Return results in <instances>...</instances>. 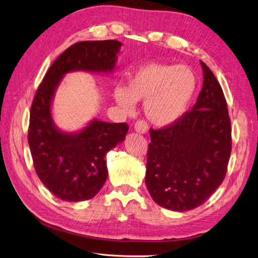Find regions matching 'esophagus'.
<instances>
[{
  "instance_id": "esophagus-1",
  "label": "esophagus",
  "mask_w": 258,
  "mask_h": 258,
  "mask_svg": "<svg viewBox=\"0 0 258 258\" xmlns=\"http://www.w3.org/2000/svg\"><path fill=\"white\" fill-rule=\"evenodd\" d=\"M134 128H135L137 133L145 134V133H147V131H148V125L145 121H137L135 123Z\"/></svg>"
}]
</instances>
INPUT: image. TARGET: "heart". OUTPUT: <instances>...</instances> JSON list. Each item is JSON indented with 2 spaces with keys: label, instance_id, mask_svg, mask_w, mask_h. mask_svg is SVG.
Segmentation results:
<instances>
[{
  "label": "heart",
  "instance_id": "heart-1",
  "mask_svg": "<svg viewBox=\"0 0 258 258\" xmlns=\"http://www.w3.org/2000/svg\"><path fill=\"white\" fill-rule=\"evenodd\" d=\"M197 88L193 71L185 65L146 63L127 76L126 87L115 86L113 98L125 111L144 101V112L156 126L175 124L186 113Z\"/></svg>",
  "mask_w": 258,
  "mask_h": 258
}]
</instances>
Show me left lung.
<instances>
[{"instance_id":"1","label":"left lung","mask_w":258,"mask_h":258,"mask_svg":"<svg viewBox=\"0 0 258 258\" xmlns=\"http://www.w3.org/2000/svg\"><path fill=\"white\" fill-rule=\"evenodd\" d=\"M203 88L192 111L149 130L145 182L153 200L173 211L201 206L221 185L231 155V123L220 84L201 61Z\"/></svg>"}]
</instances>
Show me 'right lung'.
<instances>
[{
  "instance_id": "add662e5",
  "label": "right lung",
  "mask_w": 258,
  "mask_h": 258,
  "mask_svg": "<svg viewBox=\"0 0 258 258\" xmlns=\"http://www.w3.org/2000/svg\"><path fill=\"white\" fill-rule=\"evenodd\" d=\"M121 47L116 40L71 45L51 65L36 92L28 131L32 161L43 185L62 201H87L101 189L108 177L105 156L125 140L128 125L92 118L82 130L62 131L52 117L55 91L68 73L110 74Z\"/></svg>"
}]
</instances>
